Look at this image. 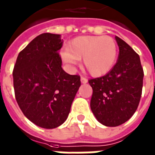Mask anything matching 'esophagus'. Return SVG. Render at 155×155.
Wrapping results in <instances>:
<instances>
[{
    "label": "esophagus",
    "instance_id": "1",
    "mask_svg": "<svg viewBox=\"0 0 155 155\" xmlns=\"http://www.w3.org/2000/svg\"><path fill=\"white\" fill-rule=\"evenodd\" d=\"M81 81L82 84H86V83H87L88 81H87V79H86V78L81 76Z\"/></svg>",
    "mask_w": 155,
    "mask_h": 155
}]
</instances>
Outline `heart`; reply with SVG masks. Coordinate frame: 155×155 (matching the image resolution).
<instances>
[{
  "label": "heart",
  "instance_id": "obj_1",
  "mask_svg": "<svg viewBox=\"0 0 155 155\" xmlns=\"http://www.w3.org/2000/svg\"><path fill=\"white\" fill-rule=\"evenodd\" d=\"M61 56L69 65H74L82 59L83 69L91 76L100 77L113 69L117 59L118 45L110 36H79L69 42Z\"/></svg>",
  "mask_w": 155,
  "mask_h": 155
}]
</instances>
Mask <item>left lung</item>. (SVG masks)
<instances>
[{
	"mask_svg": "<svg viewBox=\"0 0 155 155\" xmlns=\"http://www.w3.org/2000/svg\"><path fill=\"white\" fill-rule=\"evenodd\" d=\"M120 49L115 65L107 74L91 79V109L104 126H120L138 107L143 81L139 55L120 38L115 36Z\"/></svg>",
	"mask_w": 155,
	"mask_h": 155,
	"instance_id": "8db88e82",
	"label": "left lung"
}]
</instances>
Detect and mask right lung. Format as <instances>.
Listing matches in <instances>:
<instances>
[{"label":"right lung","mask_w":155,"mask_h":155,"mask_svg":"<svg viewBox=\"0 0 155 155\" xmlns=\"http://www.w3.org/2000/svg\"><path fill=\"white\" fill-rule=\"evenodd\" d=\"M60 35L44 33L20 51L12 72L20 109L36 126L53 129L69 116L81 77L62 69Z\"/></svg>","instance_id":"obj_1"}]
</instances>
